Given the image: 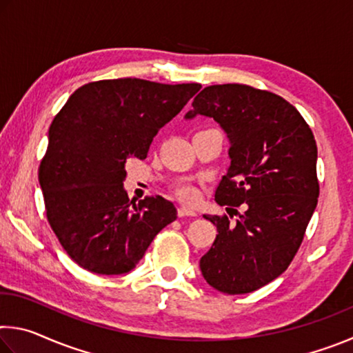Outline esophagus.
<instances>
[{"label":"esophagus","instance_id":"1","mask_svg":"<svg viewBox=\"0 0 353 353\" xmlns=\"http://www.w3.org/2000/svg\"><path fill=\"white\" fill-rule=\"evenodd\" d=\"M177 216H179V218H185V216H196V212L190 210V208H185V207H179V208H177Z\"/></svg>","mask_w":353,"mask_h":353}]
</instances>
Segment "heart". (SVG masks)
I'll return each mask as SVG.
<instances>
[{
    "mask_svg": "<svg viewBox=\"0 0 353 353\" xmlns=\"http://www.w3.org/2000/svg\"><path fill=\"white\" fill-rule=\"evenodd\" d=\"M174 193L183 204L193 205L199 201V190L191 183H179L174 188Z\"/></svg>",
    "mask_w": 353,
    "mask_h": 353,
    "instance_id": "heart-1",
    "label": "heart"
}]
</instances>
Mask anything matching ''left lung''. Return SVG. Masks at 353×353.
Returning <instances> with one entry per match:
<instances>
[{
    "label": "left lung",
    "mask_w": 353,
    "mask_h": 353,
    "mask_svg": "<svg viewBox=\"0 0 353 353\" xmlns=\"http://www.w3.org/2000/svg\"><path fill=\"white\" fill-rule=\"evenodd\" d=\"M198 113L218 121L230 140V168L214 199L244 207L236 223L204 216L218 235L201 271L214 290L246 294L285 272L301 248L319 198L318 146L294 105L244 83L205 87L187 118Z\"/></svg>",
    "instance_id": "1"
}]
</instances>
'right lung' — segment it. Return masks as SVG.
Segmentation results:
<instances>
[{"instance_id": "obj_1", "label": "right lung", "mask_w": 353, "mask_h": 353, "mask_svg": "<svg viewBox=\"0 0 353 353\" xmlns=\"http://www.w3.org/2000/svg\"><path fill=\"white\" fill-rule=\"evenodd\" d=\"M199 88L137 77L94 81L77 88L52 119L39 166L46 219L83 270L103 276L132 271L154 236L177 218L162 196L130 202L124 165L148 157L160 128Z\"/></svg>"}]
</instances>
